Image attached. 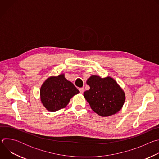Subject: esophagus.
<instances>
[{"instance_id": "1", "label": "esophagus", "mask_w": 159, "mask_h": 159, "mask_svg": "<svg viewBox=\"0 0 159 159\" xmlns=\"http://www.w3.org/2000/svg\"><path fill=\"white\" fill-rule=\"evenodd\" d=\"M79 90H80V93L81 94H83V93H84V88H83V87L79 88Z\"/></svg>"}]
</instances>
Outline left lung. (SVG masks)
Returning a JSON list of instances; mask_svg holds the SVG:
<instances>
[{
  "instance_id": "left-lung-1",
  "label": "left lung",
  "mask_w": 159,
  "mask_h": 159,
  "mask_svg": "<svg viewBox=\"0 0 159 159\" xmlns=\"http://www.w3.org/2000/svg\"><path fill=\"white\" fill-rule=\"evenodd\" d=\"M86 82L90 89L84 92V96L98 115L106 117L121 110L125 101V94L114 79L91 75Z\"/></svg>"
}]
</instances>
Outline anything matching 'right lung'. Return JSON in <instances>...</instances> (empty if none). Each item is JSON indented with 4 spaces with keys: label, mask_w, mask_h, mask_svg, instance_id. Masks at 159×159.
Here are the masks:
<instances>
[{
    "label": "right lung",
    "mask_w": 159,
    "mask_h": 159,
    "mask_svg": "<svg viewBox=\"0 0 159 159\" xmlns=\"http://www.w3.org/2000/svg\"><path fill=\"white\" fill-rule=\"evenodd\" d=\"M79 90L65 78L64 74L48 77L40 89V98L43 105L48 111L55 112L65 107L70 99Z\"/></svg>",
    "instance_id": "obj_1"
}]
</instances>
